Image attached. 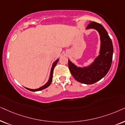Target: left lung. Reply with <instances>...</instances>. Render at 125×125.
I'll list each match as a JSON object with an SVG mask.
<instances>
[{"instance_id":"left-lung-1","label":"left lung","mask_w":125,"mask_h":125,"mask_svg":"<svg viewBox=\"0 0 125 125\" xmlns=\"http://www.w3.org/2000/svg\"><path fill=\"white\" fill-rule=\"evenodd\" d=\"M94 29L100 36L99 55L90 64L83 67L78 66L69 59V67L75 79L79 82L91 84L101 80L110 69L113 55L112 41L105 29L101 24L92 21L86 30Z\"/></svg>"}]
</instances>
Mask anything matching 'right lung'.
<instances>
[{"instance_id":"1","label":"right lung","mask_w":125,"mask_h":125,"mask_svg":"<svg viewBox=\"0 0 125 125\" xmlns=\"http://www.w3.org/2000/svg\"><path fill=\"white\" fill-rule=\"evenodd\" d=\"M59 61V59H57L54 62V63H52V67H51V71H50V78H49V81H47V82L45 84H44V85L42 86V87L38 88V89H29V88H27L26 87L27 89L29 90H30L31 91H40V90H43L44 89H46V88H47L49 87V86L50 85L51 82H52V74H53V71H54V67H55L56 64H57L58 62Z\"/></svg>"}]
</instances>
